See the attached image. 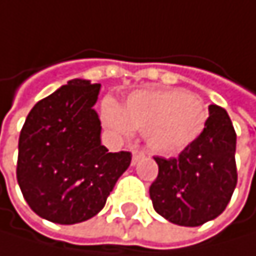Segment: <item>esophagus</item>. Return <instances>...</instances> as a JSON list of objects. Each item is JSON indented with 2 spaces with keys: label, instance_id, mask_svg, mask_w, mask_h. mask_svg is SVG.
<instances>
[{
  "label": "esophagus",
  "instance_id": "obj_1",
  "mask_svg": "<svg viewBox=\"0 0 256 256\" xmlns=\"http://www.w3.org/2000/svg\"><path fill=\"white\" fill-rule=\"evenodd\" d=\"M142 156H144V154H142L141 150L135 149V150L132 152V164L135 166V164H136V162H138V161H140V160H141Z\"/></svg>",
  "mask_w": 256,
  "mask_h": 256
}]
</instances>
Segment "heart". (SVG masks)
<instances>
[{"label": "heart", "instance_id": "heart-1", "mask_svg": "<svg viewBox=\"0 0 256 256\" xmlns=\"http://www.w3.org/2000/svg\"><path fill=\"white\" fill-rule=\"evenodd\" d=\"M102 115L118 134L146 130L147 146L166 155L190 146L208 122L202 101L186 90H140L127 98L121 110L107 101Z\"/></svg>", "mask_w": 256, "mask_h": 256}]
</instances>
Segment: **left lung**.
<instances>
[{"label":"left lung","instance_id":"8db88e82","mask_svg":"<svg viewBox=\"0 0 256 256\" xmlns=\"http://www.w3.org/2000/svg\"><path fill=\"white\" fill-rule=\"evenodd\" d=\"M236 134L222 107L209 106L202 134L176 156H154L158 176L149 194L154 209L178 226L195 228L224 212L236 188Z\"/></svg>","mask_w":256,"mask_h":256}]
</instances>
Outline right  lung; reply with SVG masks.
I'll return each mask as SVG.
<instances>
[{
	"mask_svg": "<svg viewBox=\"0 0 256 256\" xmlns=\"http://www.w3.org/2000/svg\"><path fill=\"white\" fill-rule=\"evenodd\" d=\"M100 84L72 80L38 101L20 134L16 180L30 209L56 224L95 216L132 161L101 144Z\"/></svg>",
	"mask_w": 256,
	"mask_h": 256,
	"instance_id": "obj_1",
	"label": "right lung"
}]
</instances>
